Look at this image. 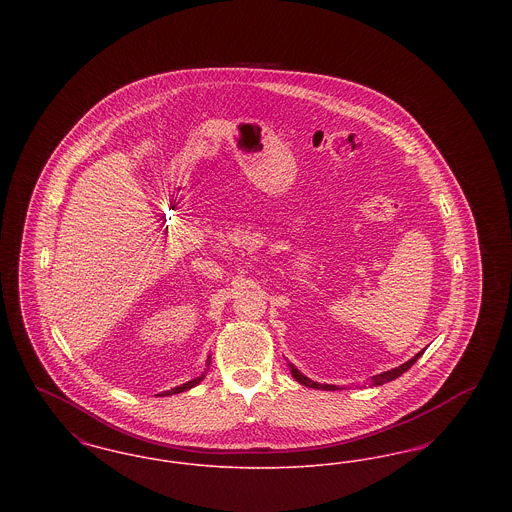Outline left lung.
<instances>
[{"label":"left lung","instance_id":"8db88e82","mask_svg":"<svg viewBox=\"0 0 512 512\" xmlns=\"http://www.w3.org/2000/svg\"><path fill=\"white\" fill-rule=\"evenodd\" d=\"M422 355V351L420 353H416L411 361H407L405 365L397 366V368H391L388 372H384V374H380V376H376L374 378V386H382V384H386V382H391V380H395V378H399L403 372H407L411 366L418 361V357ZM290 370H292V376L299 382V384H303V386H307V388H317V390H326L332 391L336 390V386H330V384H318V382H313V380H309L307 376H303L295 366L290 365Z\"/></svg>","mask_w":512,"mask_h":512}]
</instances>
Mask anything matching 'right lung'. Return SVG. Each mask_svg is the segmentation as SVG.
<instances>
[{"label": "right lung", "mask_w": 512, "mask_h": 512, "mask_svg": "<svg viewBox=\"0 0 512 512\" xmlns=\"http://www.w3.org/2000/svg\"><path fill=\"white\" fill-rule=\"evenodd\" d=\"M205 378V372L199 376V378H195V380H192V382H186V384H182V386H178V388H174V390L171 391H165L163 395H172V393H180V391H186L190 390V388H194V386H197L201 380Z\"/></svg>", "instance_id": "add662e5"}]
</instances>
